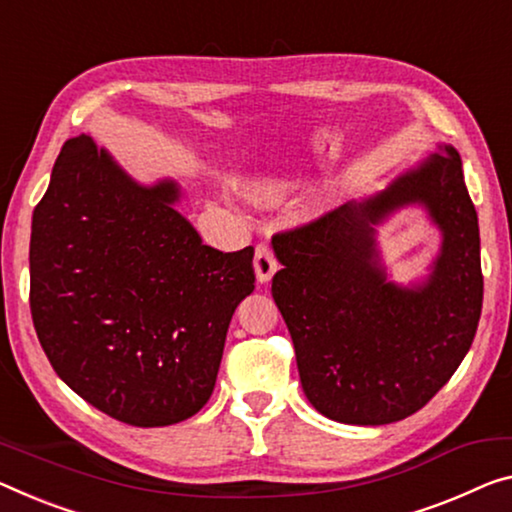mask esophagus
Returning a JSON list of instances; mask_svg holds the SVG:
<instances>
[{"label": "esophagus", "mask_w": 512, "mask_h": 512, "mask_svg": "<svg viewBox=\"0 0 512 512\" xmlns=\"http://www.w3.org/2000/svg\"><path fill=\"white\" fill-rule=\"evenodd\" d=\"M277 258H274L272 249L267 242H261V245L256 247V256H254V272H256V279L265 283L274 277V272H277Z\"/></svg>", "instance_id": "1"}]
</instances>
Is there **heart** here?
Returning a JSON list of instances; mask_svg holds the SVG:
<instances>
[{
	"mask_svg": "<svg viewBox=\"0 0 512 512\" xmlns=\"http://www.w3.org/2000/svg\"><path fill=\"white\" fill-rule=\"evenodd\" d=\"M297 187H300V178L295 174L270 176L251 185V196H254V201L263 203V206H277L286 196L293 194Z\"/></svg>",
	"mask_w": 512,
	"mask_h": 512,
	"instance_id": "obj_1",
	"label": "heart"
}]
</instances>
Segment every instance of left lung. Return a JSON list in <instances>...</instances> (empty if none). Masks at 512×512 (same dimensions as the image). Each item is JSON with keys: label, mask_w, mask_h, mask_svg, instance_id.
<instances>
[{"label": "left lung", "mask_w": 512, "mask_h": 512, "mask_svg": "<svg viewBox=\"0 0 512 512\" xmlns=\"http://www.w3.org/2000/svg\"><path fill=\"white\" fill-rule=\"evenodd\" d=\"M423 205L443 231L429 279L386 281L374 226ZM281 270L272 297L295 345L309 403L350 426H384L419 412L451 380L476 336L483 306L478 215L462 160L439 146L387 190L277 233Z\"/></svg>", "instance_id": "8db88e82"}]
</instances>
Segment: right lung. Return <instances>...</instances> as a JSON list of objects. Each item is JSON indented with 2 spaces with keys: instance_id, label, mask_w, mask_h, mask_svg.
Here are the masks:
<instances>
[{
  "instance_id": "add662e5",
  "label": "right lung",
  "mask_w": 512,
  "mask_h": 512,
  "mask_svg": "<svg viewBox=\"0 0 512 512\" xmlns=\"http://www.w3.org/2000/svg\"><path fill=\"white\" fill-rule=\"evenodd\" d=\"M178 199L174 180L139 185L80 135L31 219L29 306L54 373L137 428L208 403L235 306L256 281L254 247L203 245Z\"/></svg>"
}]
</instances>
